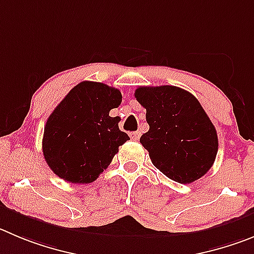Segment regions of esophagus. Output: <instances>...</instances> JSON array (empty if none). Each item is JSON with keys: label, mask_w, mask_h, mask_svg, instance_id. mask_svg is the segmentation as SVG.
Returning <instances> with one entry per match:
<instances>
[{"label": "esophagus", "mask_w": 254, "mask_h": 254, "mask_svg": "<svg viewBox=\"0 0 254 254\" xmlns=\"http://www.w3.org/2000/svg\"><path fill=\"white\" fill-rule=\"evenodd\" d=\"M130 136H131V139H134V140H138L139 138H140V131H134L130 134Z\"/></svg>", "instance_id": "esophagus-1"}]
</instances>
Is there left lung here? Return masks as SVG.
Masks as SVG:
<instances>
[{"label": "left lung", "instance_id": "8db88e82", "mask_svg": "<svg viewBox=\"0 0 254 254\" xmlns=\"http://www.w3.org/2000/svg\"><path fill=\"white\" fill-rule=\"evenodd\" d=\"M135 98L146 109L149 130L140 143L151 163L172 181L189 184L212 168L217 130L194 95L170 85L140 86Z\"/></svg>", "mask_w": 254, "mask_h": 254}]
</instances>
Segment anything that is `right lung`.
Masks as SVG:
<instances>
[{
	"mask_svg": "<svg viewBox=\"0 0 254 254\" xmlns=\"http://www.w3.org/2000/svg\"><path fill=\"white\" fill-rule=\"evenodd\" d=\"M122 92L101 82L82 81L70 90L47 119L42 153L50 169L70 183H92L129 140L120 119L109 115Z\"/></svg>",
	"mask_w": 254,
	"mask_h": 254,
	"instance_id": "right-lung-1",
	"label": "right lung"
}]
</instances>
